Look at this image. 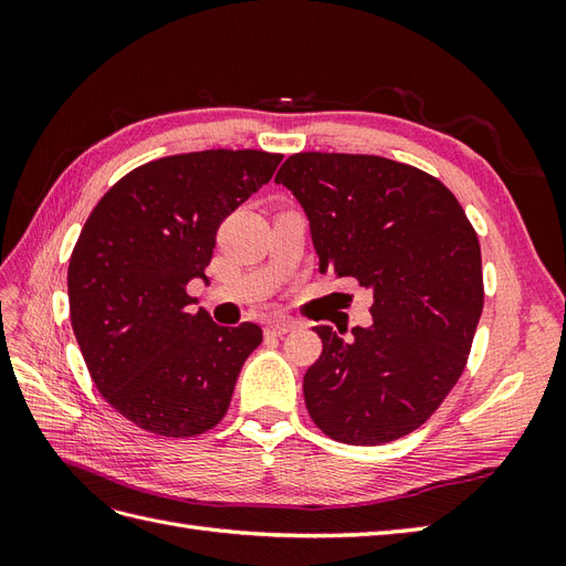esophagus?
I'll return each mask as SVG.
<instances>
[{
	"instance_id": "34e87169",
	"label": "esophagus",
	"mask_w": 566,
	"mask_h": 566,
	"mask_svg": "<svg viewBox=\"0 0 566 566\" xmlns=\"http://www.w3.org/2000/svg\"><path fill=\"white\" fill-rule=\"evenodd\" d=\"M293 328H295V321L276 318V321H269V323H266L264 333H266V335H273V337H281V335H287Z\"/></svg>"
}]
</instances>
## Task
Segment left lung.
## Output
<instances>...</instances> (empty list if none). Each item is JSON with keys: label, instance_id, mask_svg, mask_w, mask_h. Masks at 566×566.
Instances as JSON below:
<instances>
[{"label": "left lung", "instance_id": "1", "mask_svg": "<svg viewBox=\"0 0 566 566\" xmlns=\"http://www.w3.org/2000/svg\"><path fill=\"white\" fill-rule=\"evenodd\" d=\"M310 219L318 271L370 290L373 323L316 325L304 403L342 443L375 447L430 418L465 370L484 310L482 252L455 196L380 156L295 153L276 175Z\"/></svg>", "mask_w": 566, "mask_h": 566}]
</instances>
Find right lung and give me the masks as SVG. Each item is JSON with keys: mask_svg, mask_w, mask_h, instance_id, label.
<instances>
[{"mask_svg": "<svg viewBox=\"0 0 566 566\" xmlns=\"http://www.w3.org/2000/svg\"><path fill=\"white\" fill-rule=\"evenodd\" d=\"M281 153L200 150L132 169L98 200L67 266L71 323L104 399L142 430L196 437L227 416L262 328L217 325L186 285L217 229L276 172Z\"/></svg>", "mask_w": 566, "mask_h": 566, "instance_id": "right-lung-1", "label": "right lung"}]
</instances>
